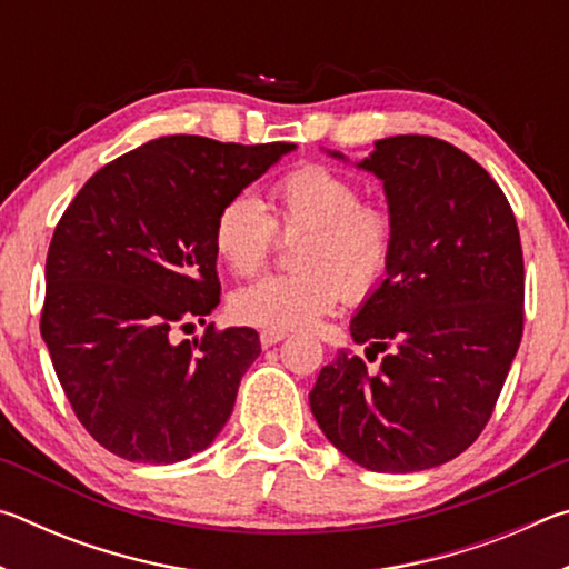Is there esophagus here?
<instances>
[{
  "label": "esophagus",
  "instance_id": "obj_1",
  "mask_svg": "<svg viewBox=\"0 0 569 569\" xmlns=\"http://www.w3.org/2000/svg\"><path fill=\"white\" fill-rule=\"evenodd\" d=\"M283 339H286V331H268V329L261 331V346H263V349H268V346H276L278 341H283Z\"/></svg>",
  "mask_w": 569,
  "mask_h": 569
}]
</instances>
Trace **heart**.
<instances>
[{"label":"heart","instance_id":"1","mask_svg":"<svg viewBox=\"0 0 569 569\" xmlns=\"http://www.w3.org/2000/svg\"><path fill=\"white\" fill-rule=\"evenodd\" d=\"M353 178L323 166L288 170L271 188L273 216L253 196L228 198L213 220V250L236 276L268 263L278 233L298 238L296 273L263 276L230 298L233 319L268 331L306 329L343 296L361 303L387 281L397 253V218Z\"/></svg>","mask_w":569,"mask_h":569}]
</instances>
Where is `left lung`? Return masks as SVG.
Segmentation results:
<instances>
[{
  "label": "left lung",
  "mask_w": 569,
  "mask_h": 569,
  "mask_svg": "<svg viewBox=\"0 0 569 569\" xmlns=\"http://www.w3.org/2000/svg\"><path fill=\"white\" fill-rule=\"evenodd\" d=\"M359 168L383 180L397 253L351 336L389 353L369 373L339 351L308 401L356 465L407 475L459 457L492 417L522 341V243L502 188L451 142L383 138Z\"/></svg>",
  "instance_id": "1"
}]
</instances>
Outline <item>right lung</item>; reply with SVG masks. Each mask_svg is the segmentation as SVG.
Returning a JSON list of instances; mask_svg holds the SVG:
<instances>
[{
    "mask_svg": "<svg viewBox=\"0 0 569 569\" xmlns=\"http://www.w3.org/2000/svg\"><path fill=\"white\" fill-rule=\"evenodd\" d=\"M168 134L84 182L47 253L42 339L74 417L112 455L172 465L203 451L261 353L253 329L172 341L220 301V206L291 152Z\"/></svg>",
    "mask_w": 569,
    "mask_h": 569,
    "instance_id": "1",
    "label": "right lung"
}]
</instances>
